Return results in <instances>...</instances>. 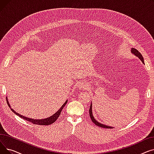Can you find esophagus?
<instances>
[{"mask_svg": "<svg viewBox=\"0 0 154 154\" xmlns=\"http://www.w3.org/2000/svg\"><path fill=\"white\" fill-rule=\"evenodd\" d=\"M79 87L80 88H81V89H84V88L87 87L86 83L84 81H80L79 82Z\"/></svg>", "mask_w": 154, "mask_h": 154, "instance_id": "1", "label": "esophagus"}]
</instances>
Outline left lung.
<instances>
[{"label": "left lung", "mask_w": 154, "mask_h": 154, "mask_svg": "<svg viewBox=\"0 0 154 154\" xmlns=\"http://www.w3.org/2000/svg\"><path fill=\"white\" fill-rule=\"evenodd\" d=\"M131 52L133 54H134L136 57H138L139 59H140V60H141V61L143 63V57H142V54L137 51V49H135V48H131ZM92 103H91V106H90V109H89V115H90V117H91V120H92V122L96 125H97L98 127H102V128H112L113 127H110V126H109V125H104V124H100V123H99L97 120H96L95 119V118H94V117L93 116V114H92Z\"/></svg>", "instance_id": "obj_1"}]
</instances>
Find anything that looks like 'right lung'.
<instances>
[{"instance_id":"1","label":"right lung","mask_w":154,"mask_h":154,"mask_svg":"<svg viewBox=\"0 0 154 154\" xmlns=\"http://www.w3.org/2000/svg\"><path fill=\"white\" fill-rule=\"evenodd\" d=\"M7 99V103L8 105H9V106L11 107L10 106V104L9 103V102H8V100H7V97H6ZM67 102V100L65 102V103L62 105V107L59 109V110L56 113H55V114L51 116L50 117H48L47 119H30V118H28V117H24L22 115H20L19 114H18L17 112H16L15 111H14L12 109H11V110L14 112V114H15L17 116H19L20 117L23 119L24 120H26L27 121H29V122H32V124H37V125H51L53 123H54L55 121L57 120V119H58V117H59V116L60 115V112L62 111V110L63 109V108L65 107V106H66V103Z\"/></svg>"}]
</instances>
